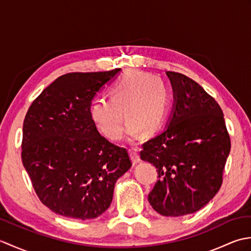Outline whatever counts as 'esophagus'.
Returning a JSON list of instances; mask_svg holds the SVG:
<instances>
[{
    "label": "esophagus",
    "mask_w": 251,
    "mask_h": 251,
    "mask_svg": "<svg viewBox=\"0 0 251 251\" xmlns=\"http://www.w3.org/2000/svg\"><path fill=\"white\" fill-rule=\"evenodd\" d=\"M129 155H130V158H131V162L134 165H136V164L140 162V156H139V154H138V151L136 150V149H130Z\"/></svg>",
    "instance_id": "1"
}]
</instances>
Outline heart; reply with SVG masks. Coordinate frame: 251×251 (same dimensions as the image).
<instances>
[{"instance_id":"1","label":"heart","mask_w":251,"mask_h":251,"mask_svg":"<svg viewBox=\"0 0 251 251\" xmlns=\"http://www.w3.org/2000/svg\"><path fill=\"white\" fill-rule=\"evenodd\" d=\"M168 94L161 79L150 73L129 70L123 74L110 90L109 99H96L90 105L95 126L109 139L120 140L124 132L131 140L141 132L152 135L163 126L168 113Z\"/></svg>"}]
</instances>
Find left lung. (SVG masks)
I'll list each match as a JSON object with an SVG mask.
<instances>
[{
	"label": "left lung",
	"mask_w": 251,
	"mask_h": 251,
	"mask_svg": "<svg viewBox=\"0 0 251 251\" xmlns=\"http://www.w3.org/2000/svg\"><path fill=\"white\" fill-rule=\"evenodd\" d=\"M174 92L167 127L143 143L142 161L157 169V182L148 200L165 217L193 214L207 205L222 184L231 150L220 105L200 84L166 72Z\"/></svg>",
	"instance_id": "left-lung-1"
}]
</instances>
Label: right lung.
<instances>
[{
  "instance_id": "obj_1",
  "label": "right lung",
  "mask_w": 251,
  "mask_h": 251,
  "mask_svg": "<svg viewBox=\"0 0 251 251\" xmlns=\"http://www.w3.org/2000/svg\"><path fill=\"white\" fill-rule=\"evenodd\" d=\"M120 71L61 75L26 112L23 164L40 201L57 215L79 220L101 216L116 180L131 167L126 149L101 136L89 112L95 96Z\"/></svg>"
}]
</instances>
